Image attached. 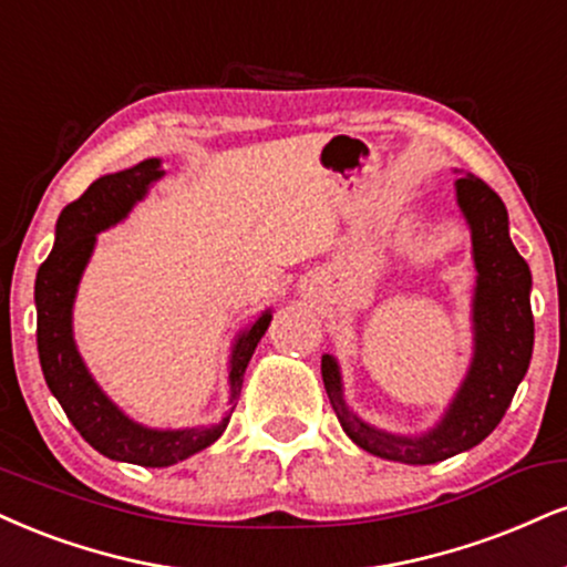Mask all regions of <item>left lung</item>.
I'll use <instances>...</instances> for the list:
<instances>
[{"mask_svg":"<svg viewBox=\"0 0 567 567\" xmlns=\"http://www.w3.org/2000/svg\"><path fill=\"white\" fill-rule=\"evenodd\" d=\"M456 203L473 237L478 279L473 292V361L441 422L422 435H395L367 425L343 399L336 357H322L327 399L346 435L374 456L404 465H433L478 446L499 425L534 353L530 269L509 240L502 197L467 174L454 182Z\"/></svg>","mask_w":567,"mask_h":567,"instance_id":"1","label":"left lung"}]
</instances>
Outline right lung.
Returning <instances> with one entry per match:
<instances>
[{
  "mask_svg": "<svg viewBox=\"0 0 567 567\" xmlns=\"http://www.w3.org/2000/svg\"><path fill=\"white\" fill-rule=\"evenodd\" d=\"M163 176L161 161L147 158L126 172L100 176L89 184L79 200L68 203L54 227V248L37 271V346L47 385L60 401L68 420L89 446L107 460L132 462L142 467H168L210 446L227 431L229 414L208 427L184 431H155L134 422L128 414L102 393L89 374L84 359L73 340V301L84 275L89 256L100 231L124 221L136 203L147 195L150 184ZM271 322V311H264L248 330L237 336L229 357V404L240 399L243 374L254 357L258 340Z\"/></svg>",
  "mask_w": 567,
  "mask_h": 567,
  "instance_id": "1",
  "label": "right lung"
}]
</instances>
